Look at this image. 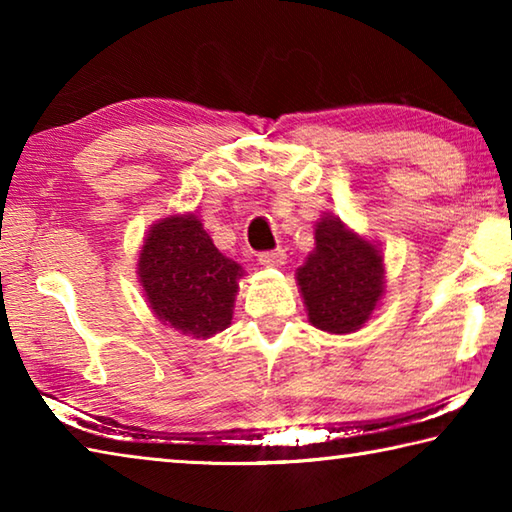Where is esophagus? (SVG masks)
Instances as JSON below:
<instances>
[{
    "label": "esophagus",
    "mask_w": 512,
    "mask_h": 512,
    "mask_svg": "<svg viewBox=\"0 0 512 512\" xmlns=\"http://www.w3.org/2000/svg\"><path fill=\"white\" fill-rule=\"evenodd\" d=\"M284 262H287V253H284L282 248L268 250V253L259 255V264L266 268H280V266H284Z\"/></svg>",
    "instance_id": "obj_1"
}]
</instances>
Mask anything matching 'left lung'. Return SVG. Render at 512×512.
I'll use <instances>...</instances> for the list:
<instances>
[{"label": "left lung", "instance_id": "left-lung-1", "mask_svg": "<svg viewBox=\"0 0 512 512\" xmlns=\"http://www.w3.org/2000/svg\"><path fill=\"white\" fill-rule=\"evenodd\" d=\"M314 239L316 248L296 271L309 323L327 334L357 332L386 296L381 244L334 214L316 221Z\"/></svg>", "mask_w": 512, "mask_h": 512}]
</instances>
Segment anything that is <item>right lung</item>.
Segmentation results:
<instances>
[{"mask_svg": "<svg viewBox=\"0 0 512 512\" xmlns=\"http://www.w3.org/2000/svg\"><path fill=\"white\" fill-rule=\"evenodd\" d=\"M137 280L164 327L205 341L232 323L246 271L214 246L196 212L169 214L144 235Z\"/></svg>", "mask_w": 512, "mask_h": 512, "instance_id": "obj_1", "label": "right lung"}]
</instances>
